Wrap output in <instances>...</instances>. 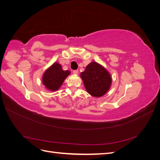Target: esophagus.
Returning a JSON list of instances; mask_svg holds the SVG:
<instances>
[{
	"mask_svg": "<svg viewBox=\"0 0 160 160\" xmlns=\"http://www.w3.org/2000/svg\"><path fill=\"white\" fill-rule=\"evenodd\" d=\"M72 72H73V74H75V75H77V74H78L79 71L77 70H74L73 71H72Z\"/></svg>",
	"mask_w": 160,
	"mask_h": 160,
	"instance_id": "34e87169",
	"label": "esophagus"
}]
</instances>
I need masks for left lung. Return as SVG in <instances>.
<instances>
[{"mask_svg": "<svg viewBox=\"0 0 160 160\" xmlns=\"http://www.w3.org/2000/svg\"><path fill=\"white\" fill-rule=\"evenodd\" d=\"M85 88L91 95L99 98L109 89L112 79L109 72L97 62H91L81 73Z\"/></svg>", "mask_w": 160, "mask_h": 160, "instance_id": "8db88e82", "label": "left lung"}]
</instances>
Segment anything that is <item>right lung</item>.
<instances>
[{
  "label": "right lung",
  "mask_w": 160,
  "mask_h": 160,
  "mask_svg": "<svg viewBox=\"0 0 160 160\" xmlns=\"http://www.w3.org/2000/svg\"><path fill=\"white\" fill-rule=\"evenodd\" d=\"M70 73L69 71H63L60 64L55 62L43 74L42 83L49 91H57L60 88L64 80Z\"/></svg>",
  "instance_id": "obj_1"
}]
</instances>
